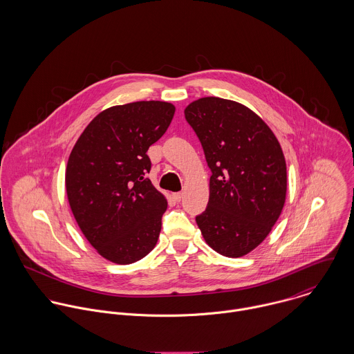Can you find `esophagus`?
Returning a JSON list of instances; mask_svg holds the SVG:
<instances>
[{"mask_svg": "<svg viewBox=\"0 0 354 354\" xmlns=\"http://www.w3.org/2000/svg\"><path fill=\"white\" fill-rule=\"evenodd\" d=\"M171 198L174 199V202H180L183 199V194H180V192L178 194H173Z\"/></svg>", "mask_w": 354, "mask_h": 354, "instance_id": "1", "label": "esophagus"}]
</instances>
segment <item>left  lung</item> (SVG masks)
<instances>
[{"mask_svg":"<svg viewBox=\"0 0 354 354\" xmlns=\"http://www.w3.org/2000/svg\"><path fill=\"white\" fill-rule=\"evenodd\" d=\"M184 113L212 173L196 223L215 252L241 257L263 243L282 212L285 155L270 127L239 102L205 97Z\"/></svg>","mask_w":354,"mask_h":354,"instance_id":"1","label":"left lung"}]
</instances>
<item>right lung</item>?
Here are the masks:
<instances>
[{
	"label": "right lung",
	"instance_id": "obj_1",
	"mask_svg": "<svg viewBox=\"0 0 354 354\" xmlns=\"http://www.w3.org/2000/svg\"><path fill=\"white\" fill-rule=\"evenodd\" d=\"M176 107L140 101L101 111L73 146L65 171L72 214L102 257L131 264L156 245L166 198L146 174L150 146L169 128Z\"/></svg>",
	"mask_w": 354,
	"mask_h": 354
}]
</instances>
